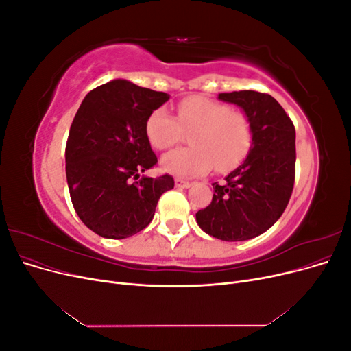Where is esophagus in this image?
I'll use <instances>...</instances> for the list:
<instances>
[{"instance_id": "obj_1", "label": "esophagus", "mask_w": 351, "mask_h": 351, "mask_svg": "<svg viewBox=\"0 0 351 351\" xmlns=\"http://www.w3.org/2000/svg\"><path fill=\"white\" fill-rule=\"evenodd\" d=\"M192 186V183L187 182V180H182V178H176V187H180V189H187Z\"/></svg>"}]
</instances>
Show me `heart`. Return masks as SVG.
<instances>
[{
  "mask_svg": "<svg viewBox=\"0 0 351 351\" xmlns=\"http://www.w3.org/2000/svg\"><path fill=\"white\" fill-rule=\"evenodd\" d=\"M189 134V147L176 149L162 156L161 165L177 177H196L208 173L230 171L250 152L253 125L246 112L228 105L204 98L190 97L177 105V117L165 108H158L146 120V136L159 151L177 145Z\"/></svg>",
  "mask_w": 351,
  "mask_h": 351,
  "instance_id": "obj_1",
  "label": "heart"
}]
</instances>
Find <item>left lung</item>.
<instances>
[{
    "label": "left lung",
    "mask_w": 351,
    "mask_h": 351,
    "mask_svg": "<svg viewBox=\"0 0 351 351\" xmlns=\"http://www.w3.org/2000/svg\"><path fill=\"white\" fill-rule=\"evenodd\" d=\"M249 115L253 143L247 158L222 184L214 183L210 204L196 214L206 234L243 241L269 230L289 205L295 177V129L284 108L268 93H219Z\"/></svg>",
    "instance_id": "8db88e82"
}]
</instances>
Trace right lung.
Masks as SVG:
<instances>
[{
  "instance_id": "right-lung-1",
  "label": "right lung",
  "mask_w": 351,
  "mask_h": 351,
  "mask_svg": "<svg viewBox=\"0 0 351 351\" xmlns=\"http://www.w3.org/2000/svg\"><path fill=\"white\" fill-rule=\"evenodd\" d=\"M169 95L117 79L90 90L74 115L66 146L73 206L105 239H127L149 226L174 178L141 176L156 162L146 120Z\"/></svg>"
}]
</instances>
